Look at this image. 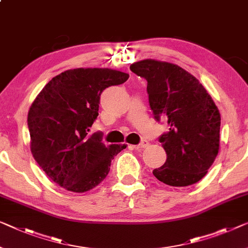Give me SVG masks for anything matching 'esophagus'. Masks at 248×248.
<instances>
[{
    "instance_id": "34e87169",
    "label": "esophagus",
    "mask_w": 248,
    "mask_h": 248,
    "mask_svg": "<svg viewBox=\"0 0 248 248\" xmlns=\"http://www.w3.org/2000/svg\"><path fill=\"white\" fill-rule=\"evenodd\" d=\"M148 145H149V142H148L147 140H142V141L140 142L139 145L134 146V148H135V149H137V150H142L143 148H146Z\"/></svg>"
}]
</instances>
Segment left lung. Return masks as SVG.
<instances>
[{
	"label": "left lung",
	"mask_w": 248,
	"mask_h": 248,
	"mask_svg": "<svg viewBox=\"0 0 248 248\" xmlns=\"http://www.w3.org/2000/svg\"><path fill=\"white\" fill-rule=\"evenodd\" d=\"M130 70L147 80L154 116L158 121L167 118L169 125L159 138L167 159L154 176L173 187L199 182L219 150L220 113L215 102L198 79L177 64L146 59Z\"/></svg>",
	"instance_id": "8db88e82"
}]
</instances>
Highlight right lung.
<instances>
[{
  "mask_svg": "<svg viewBox=\"0 0 248 248\" xmlns=\"http://www.w3.org/2000/svg\"><path fill=\"white\" fill-rule=\"evenodd\" d=\"M108 68L66 70L47 82L28 113L30 148L42 170L64 189L84 193L98 186L125 145L106 146L90 134L106 88L128 80Z\"/></svg>",
  "mask_w": 248,
  "mask_h": 248,
  "instance_id": "add662e5",
  "label": "right lung"
}]
</instances>
